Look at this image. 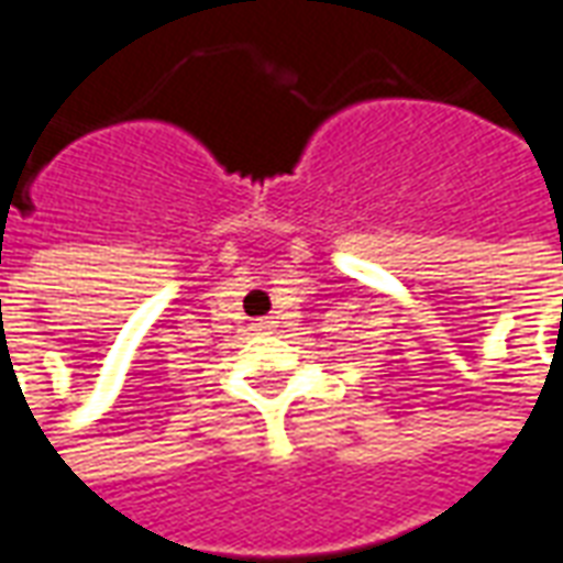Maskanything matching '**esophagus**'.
<instances>
[{
  "label": "esophagus",
  "instance_id": "34e87169",
  "mask_svg": "<svg viewBox=\"0 0 563 563\" xmlns=\"http://www.w3.org/2000/svg\"><path fill=\"white\" fill-rule=\"evenodd\" d=\"M269 327H273V321H261V323H257V330H269Z\"/></svg>",
  "mask_w": 563,
  "mask_h": 563
}]
</instances>
